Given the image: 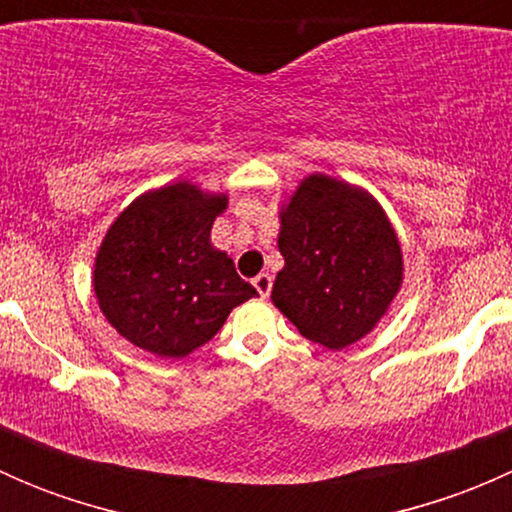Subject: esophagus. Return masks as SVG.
<instances>
[{"label": "esophagus", "instance_id": "obj_1", "mask_svg": "<svg viewBox=\"0 0 512 512\" xmlns=\"http://www.w3.org/2000/svg\"><path fill=\"white\" fill-rule=\"evenodd\" d=\"M252 285H255L257 292H260L262 299L270 297V289H272V277H270V275H265V272H260V275H257L255 280H252Z\"/></svg>", "mask_w": 512, "mask_h": 512}]
</instances>
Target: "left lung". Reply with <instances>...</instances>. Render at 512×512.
<instances>
[{
	"label": "left lung",
	"mask_w": 512,
	"mask_h": 512,
	"mask_svg": "<svg viewBox=\"0 0 512 512\" xmlns=\"http://www.w3.org/2000/svg\"><path fill=\"white\" fill-rule=\"evenodd\" d=\"M285 267L272 304L309 342L339 352L376 329L404 285L399 235L361 185L309 173L280 208Z\"/></svg>",
	"instance_id": "left-lung-1"
}]
</instances>
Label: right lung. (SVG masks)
I'll list each match as a JSON object with an SVG mask.
<instances>
[{
	"mask_svg": "<svg viewBox=\"0 0 512 512\" xmlns=\"http://www.w3.org/2000/svg\"><path fill=\"white\" fill-rule=\"evenodd\" d=\"M227 193L190 180L146 190L118 213L94 257V294L106 322L133 347L183 359L218 334L255 287L210 242Z\"/></svg>",
	"mask_w": 512,
	"mask_h": 512,
	"instance_id": "right-lung-1",
	"label": "right lung"
}]
</instances>
